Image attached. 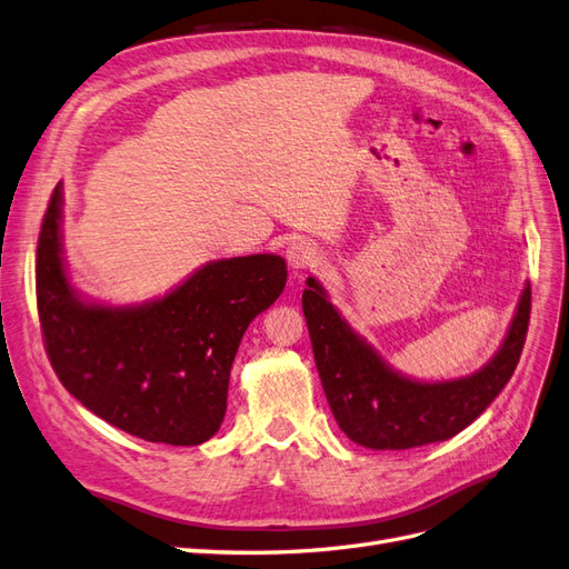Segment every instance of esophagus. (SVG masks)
<instances>
[{
    "label": "esophagus",
    "instance_id": "34e87169",
    "mask_svg": "<svg viewBox=\"0 0 569 569\" xmlns=\"http://www.w3.org/2000/svg\"><path fill=\"white\" fill-rule=\"evenodd\" d=\"M288 262L296 271H305V269H310L319 262V252H317L312 242L296 240L293 246L288 248Z\"/></svg>",
    "mask_w": 569,
    "mask_h": 569
}]
</instances>
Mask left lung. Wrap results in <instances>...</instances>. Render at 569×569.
<instances>
[{
    "label": "left lung",
    "mask_w": 569,
    "mask_h": 569,
    "mask_svg": "<svg viewBox=\"0 0 569 569\" xmlns=\"http://www.w3.org/2000/svg\"><path fill=\"white\" fill-rule=\"evenodd\" d=\"M302 312L338 427L365 448L405 450L448 441L506 388L527 340L531 288H525L510 333L493 360L472 377L441 383L410 381L388 369L340 319L315 279H307Z\"/></svg>",
    "instance_id": "8db88e82"
}]
</instances>
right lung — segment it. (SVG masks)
Masks as SVG:
<instances>
[{
	"label": "right lung",
	"instance_id": "obj_1",
	"mask_svg": "<svg viewBox=\"0 0 569 569\" xmlns=\"http://www.w3.org/2000/svg\"><path fill=\"white\" fill-rule=\"evenodd\" d=\"M59 219L57 186L38 238L36 296L42 343L61 386L111 427L144 441H209L226 415L240 338L286 286L283 259H221L150 305H86L63 273Z\"/></svg>",
	"mask_w": 569,
	"mask_h": 569
}]
</instances>
